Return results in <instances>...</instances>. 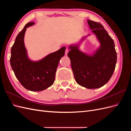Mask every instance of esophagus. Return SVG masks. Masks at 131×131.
Listing matches in <instances>:
<instances>
[{
  "label": "esophagus",
  "mask_w": 131,
  "mask_h": 131,
  "mask_svg": "<svg viewBox=\"0 0 131 131\" xmlns=\"http://www.w3.org/2000/svg\"><path fill=\"white\" fill-rule=\"evenodd\" d=\"M68 52H69V49L68 48H67L66 49V51H65V55H66V56H67V55L68 54Z\"/></svg>",
  "instance_id": "esophagus-1"
}]
</instances>
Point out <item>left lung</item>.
I'll use <instances>...</instances> for the list:
<instances>
[{"label": "left lung", "instance_id": "obj_1", "mask_svg": "<svg viewBox=\"0 0 131 131\" xmlns=\"http://www.w3.org/2000/svg\"><path fill=\"white\" fill-rule=\"evenodd\" d=\"M88 22L100 47L93 54L89 55L79 50V45H70L68 56L76 82L84 88L93 89L101 88L110 80L115 69L117 53L114 40L103 26L89 19Z\"/></svg>", "mask_w": 131, "mask_h": 131}]
</instances>
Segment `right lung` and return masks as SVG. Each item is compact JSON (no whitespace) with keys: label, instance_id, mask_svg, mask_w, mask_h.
<instances>
[{"label":"right lung","instance_id":"add662e5","mask_svg":"<svg viewBox=\"0 0 131 131\" xmlns=\"http://www.w3.org/2000/svg\"><path fill=\"white\" fill-rule=\"evenodd\" d=\"M34 22L27 23L16 38L11 50L10 64L21 84L31 91H43L52 85L61 58L64 56L66 47L47 55L41 60L32 61L28 57L24 43L27 28Z\"/></svg>","mask_w":131,"mask_h":131}]
</instances>
